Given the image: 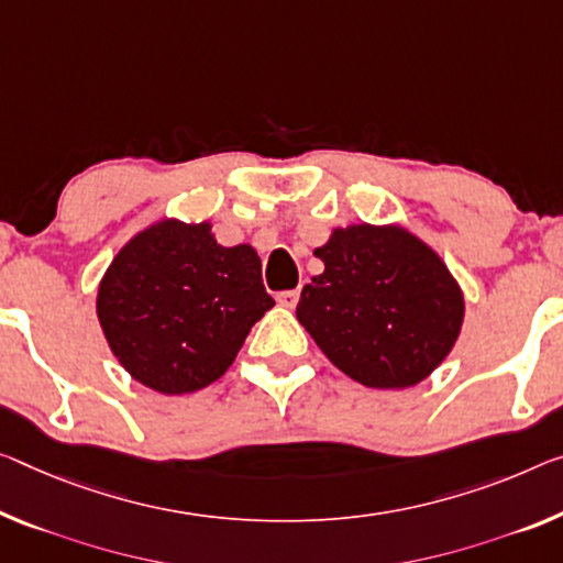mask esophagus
<instances>
[{"instance_id": "1", "label": "esophagus", "mask_w": 563, "mask_h": 563, "mask_svg": "<svg viewBox=\"0 0 563 563\" xmlns=\"http://www.w3.org/2000/svg\"><path fill=\"white\" fill-rule=\"evenodd\" d=\"M276 301H279V307H284V309H294V307H297V301H299V291L297 289L282 291L279 297H276Z\"/></svg>"}]
</instances>
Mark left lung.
Wrapping results in <instances>:
<instances>
[{
  "label": "left lung",
  "instance_id": "obj_1",
  "mask_svg": "<svg viewBox=\"0 0 563 563\" xmlns=\"http://www.w3.org/2000/svg\"><path fill=\"white\" fill-rule=\"evenodd\" d=\"M324 272L297 319L336 369L375 390L415 387L463 330L465 297L443 258L402 223H350L314 249Z\"/></svg>",
  "mask_w": 563,
  "mask_h": 563
}]
</instances>
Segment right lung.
<instances>
[{"instance_id": "add662e5", "label": "right lung", "mask_w": 563, "mask_h": 563, "mask_svg": "<svg viewBox=\"0 0 563 563\" xmlns=\"http://www.w3.org/2000/svg\"><path fill=\"white\" fill-rule=\"evenodd\" d=\"M272 307L254 246H221L211 221L170 216L125 241L95 299L110 352L161 395L216 383Z\"/></svg>"}]
</instances>
